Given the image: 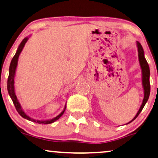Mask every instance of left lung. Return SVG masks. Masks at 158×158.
<instances>
[{
  "label": "left lung",
  "mask_w": 158,
  "mask_h": 158,
  "mask_svg": "<svg viewBox=\"0 0 158 158\" xmlns=\"http://www.w3.org/2000/svg\"><path fill=\"white\" fill-rule=\"evenodd\" d=\"M137 51H138V56H139V64H140V66L142 69V72H143V84L144 90H145V96H144L143 104L139 108L138 112L137 113L136 116L134 117V119L132 121L134 120L137 117V116L143 110L144 106H145L146 102H148L149 96H150V68H149V65L147 62L145 56H144V51L143 48L142 47L141 44L139 43L138 41L137 42ZM131 121V122H132ZM130 122V123H131Z\"/></svg>",
  "instance_id": "8db88e82"
}]
</instances>
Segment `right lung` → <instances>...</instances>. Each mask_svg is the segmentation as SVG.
I'll list each match as a JSON object with an SVG mask.
<instances>
[{
	"label": "right lung",
	"mask_w": 158,
	"mask_h": 158,
	"mask_svg": "<svg viewBox=\"0 0 158 158\" xmlns=\"http://www.w3.org/2000/svg\"><path fill=\"white\" fill-rule=\"evenodd\" d=\"M28 39V38L26 37L23 40V41H22L21 44H20V46H19V48H18L16 53H15V56H13V58L11 60V62H10V67H9V75H8V82H7L8 92V94H9V95H10V98H11V99H12V101L13 102V104H14L15 109H16L17 112H19V114L21 115L22 117H23V118L28 119V120L32 121V122H34V123H39V124H51V123H54V122H55V121H56L57 119H59L60 117L62 116V114H64V111H65V110H66V106H65V108H64L63 112H62L61 114H60L59 115H58L57 117H56L54 119H49V120H45V121L35 120V119L31 118V117H29L28 116V115H26L25 114V112H24L23 110H22V108H21V105H20L19 101H18L16 95H15V91H14V77H15V69H16L17 64H18V59H19V55H20V54H21V51L23 50V48L24 47V45H25V44L26 43V42H27Z\"/></svg>",
	"instance_id": "1"
}]
</instances>
